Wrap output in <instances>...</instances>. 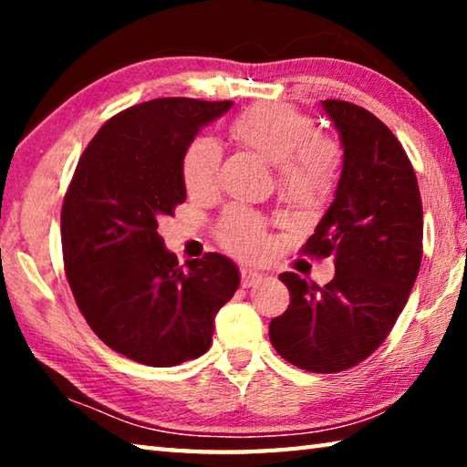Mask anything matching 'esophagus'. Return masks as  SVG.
<instances>
[{
  "label": "esophagus",
  "instance_id": "obj_1",
  "mask_svg": "<svg viewBox=\"0 0 467 467\" xmlns=\"http://www.w3.org/2000/svg\"><path fill=\"white\" fill-rule=\"evenodd\" d=\"M262 278H264V275L259 274V272H255V270H251V267H241V284H243V288L255 286V284L262 282Z\"/></svg>",
  "mask_w": 467,
  "mask_h": 467
}]
</instances>
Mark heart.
<instances>
[{
  "instance_id": "heart-1",
  "label": "heart",
  "mask_w": 467,
  "mask_h": 467,
  "mask_svg": "<svg viewBox=\"0 0 467 467\" xmlns=\"http://www.w3.org/2000/svg\"><path fill=\"white\" fill-rule=\"evenodd\" d=\"M239 144L278 164V187L284 200L300 208L317 205L334 193L342 169V154L329 138L317 136V125L309 115L282 102L253 105L228 123ZM220 150L212 140H193L181 161V177L189 195L214 193ZM218 241L243 259L265 255V224L257 214L243 208L226 210L218 224Z\"/></svg>"
}]
</instances>
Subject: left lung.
<instances>
[{
  "label": "left lung",
  "instance_id": "left-lung-1",
  "mask_svg": "<svg viewBox=\"0 0 467 467\" xmlns=\"http://www.w3.org/2000/svg\"><path fill=\"white\" fill-rule=\"evenodd\" d=\"M344 146L336 200L300 253L334 257L326 286L280 274L290 305L270 323L284 360L311 373H339L389 336L422 262V200L398 138L367 109L323 100Z\"/></svg>",
  "mask_w": 467,
  "mask_h": 467
}]
</instances>
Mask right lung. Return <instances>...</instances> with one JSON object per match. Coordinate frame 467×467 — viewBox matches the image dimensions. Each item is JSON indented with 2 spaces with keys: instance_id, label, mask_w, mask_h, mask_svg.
I'll return each instance as SVG.
<instances>
[{
  "instance_id": "1",
  "label": "right lung",
  "mask_w": 467,
  "mask_h": 467,
  "mask_svg": "<svg viewBox=\"0 0 467 467\" xmlns=\"http://www.w3.org/2000/svg\"><path fill=\"white\" fill-rule=\"evenodd\" d=\"M231 107L169 97L121 110L86 146L63 197V265L78 309L102 342L141 365L202 357L239 288L231 259L205 253L181 265L156 231L185 202L187 146Z\"/></svg>"
}]
</instances>
